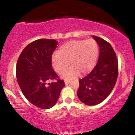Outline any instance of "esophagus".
I'll return each mask as SVG.
<instances>
[{
  "instance_id": "34e87169",
  "label": "esophagus",
  "mask_w": 135,
  "mask_h": 135,
  "mask_svg": "<svg viewBox=\"0 0 135 135\" xmlns=\"http://www.w3.org/2000/svg\"><path fill=\"white\" fill-rule=\"evenodd\" d=\"M71 80H65V84H68L70 83Z\"/></svg>"
}]
</instances>
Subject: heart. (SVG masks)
Masks as SVG:
<instances>
[{
  "label": "heart",
  "instance_id": "obj_1",
  "mask_svg": "<svg viewBox=\"0 0 135 135\" xmlns=\"http://www.w3.org/2000/svg\"><path fill=\"white\" fill-rule=\"evenodd\" d=\"M99 47L94 39L70 41L60 46L58 52L51 56V63L56 72L61 73L68 66L72 65L61 73L65 79L75 77L79 72L86 74L91 72L97 64Z\"/></svg>",
  "mask_w": 135,
  "mask_h": 135
}]
</instances>
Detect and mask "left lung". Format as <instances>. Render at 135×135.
Instances as JSON below:
<instances>
[{
  "label": "left lung",
  "instance_id": "8db88e82",
  "mask_svg": "<svg viewBox=\"0 0 135 135\" xmlns=\"http://www.w3.org/2000/svg\"><path fill=\"white\" fill-rule=\"evenodd\" d=\"M93 37L100 47L98 63L89 74L79 80L77 94L84 104L96 105L109 95L118 76V60L112 46L103 38Z\"/></svg>",
  "mask_w": 135,
  "mask_h": 135
}]
</instances>
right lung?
<instances>
[{"instance_id":"add662e5","label":"right lung","mask_w":135,"mask_h":135,"mask_svg":"<svg viewBox=\"0 0 135 135\" xmlns=\"http://www.w3.org/2000/svg\"><path fill=\"white\" fill-rule=\"evenodd\" d=\"M58 45L54 39L32 42L20 54L16 64V78L26 98L35 106L49 109L57 103L65 86L52 69L51 56ZM54 82L48 83L50 80Z\"/></svg>"}]
</instances>
